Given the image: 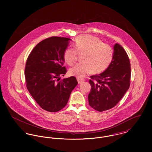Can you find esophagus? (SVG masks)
<instances>
[{
	"mask_svg": "<svg viewBox=\"0 0 152 152\" xmlns=\"http://www.w3.org/2000/svg\"><path fill=\"white\" fill-rule=\"evenodd\" d=\"M77 81H78V84H82L84 81V80H82V79H80V78H77Z\"/></svg>",
	"mask_w": 152,
	"mask_h": 152,
	"instance_id": "obj_1",
	"label": "esophagus"
}]
</instances>
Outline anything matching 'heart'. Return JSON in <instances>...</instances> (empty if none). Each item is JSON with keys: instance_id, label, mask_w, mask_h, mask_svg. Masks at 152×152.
Listing matches in <instances>:
<instances>
[{"instance_id": "heart-1", "label": "heart", "mask_w": 152, "mask_h": 152, "mask_svg": "<svg viewBox=\"0 0 152 152\" xmlns=\"http://www.w3.org/2000/svg\"><path fill=\"white\" fill-rule=\"evenodd\" d=\"M78 54L83 55L81 61L69 69V74L83 78L92 71L98 74L104 71L113 59V50L108 44L102 43L99 39L89 35L76 38L74 48H67L64 53V59L68 65H73Z\"/></svg>"}]
</instances>
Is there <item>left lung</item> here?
I'll return each mask as SVG.
<instances>
[{"mask_svg":"<svg viewBox=\"0 0 152 152\" xmlns=\"http://www.w3.org/2000/svg\"><path fill=\"white\" fill-rule=\"evenodd\" d=\"M113 59L107 69L91 76V90L88 95L89 105L102 112L113 108L130 87V63L128 56L119 44L113 47Z\"/></svg>","mask_w":152,"mask_h":152,"instance_id":"1","label":"left lung"}]
</instances>
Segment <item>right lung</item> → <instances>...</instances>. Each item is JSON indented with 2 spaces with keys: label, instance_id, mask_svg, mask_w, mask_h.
Segmentation results:
<instances>
[{
  "label": "right lung",
  "instance_id": "right-lung-1",
  "mask_svg": "<svg viewBox=\"0 0 152 152\" xmlns=\"http://www.w3.org/2000/svg\"><path fill=\"white\" fill-rule=\"evenodd\" d=\"M69 38L51 37L37 44L26 64V87L39 105L56 112L65 107L70 94L78 84L75 77L60 80L66 72L64 53Z\"/></svg>",
  "mask_w": 152,
  "mask_h": 152
}]
</instances>
